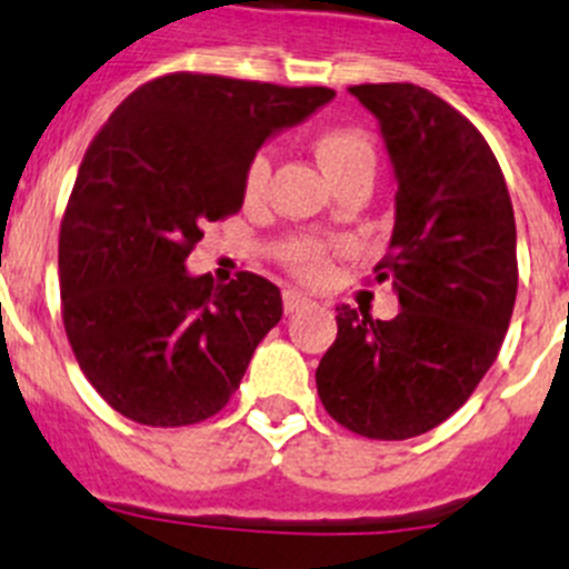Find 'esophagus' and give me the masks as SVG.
I'll list each match as a JSON object with an SVG mask.
<instances>
[{"label": "esophagus", "mask_w": 569, "mask_h": 569, "mask_svg": "<svg viewBox=\"0 0 569 569\" xmlns=\"http://www.w3.org/2000/svg\"><path fill=\"white\" fill-rule=\"evenodd\" d=\"M308 296H301L299 290H284L281 293V305H284V313H296V310L308 308Z\"/></svg>", "instance_id": "34e87169"}]
</instances>
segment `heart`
Returning <instances> with one entry per match:
<instances>
[{"instance_id":"b5f03b06","label":"heart","mask_w":569,"mask_h":569,"mask_svg":"<svg viewBox=\"0 0 569 569\" xmlns=\"http://www.w3.org/2000/svg\"><path fill=\"white\" fill-rule=\"evenodd\" d=\"M316 156H319L333 182L345 179L353 170L376 168L373 139L356 124H333V128L321 130L316 136ZM270 168H273L270 148H259L248 159L244 176H241V190H244L248 202H256V199L264 196L270 182ZM284 261L301 281H321L328 279L330 268H333V248L319 239L301 236V239H293L288 244Z\"/></svg>"}]
</instances>
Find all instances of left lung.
<instances>
[{
  "label": "left lung",
  "mask_w": 569,
  "mask_h": 569,
  "mask_svg": "<svg viewBox=\"0 0 569 569\" xmlns=\"http://www.w3.org/2000/svg\"><path fill=\"white\" fill-rule=\"evenodd\" d=\"M350 93L379 119L399 182L376 281L393 279L401 313L336 308L316 387L341 427L401 441L450 419L499 356L519 290L516 216L490 144L445 99L410 82Z\"/></svg>",
  "instance_id": "obj_1"
}]
</instances>
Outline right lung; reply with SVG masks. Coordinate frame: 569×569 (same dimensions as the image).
Masks as SVG:
<instances>
[{
	"instance_id": "right-lung-1",
	"label": "right lung",
	"mask_w": 569,
	"mask_h": 569,
	"mask_svg": "<svg viewBox=\"0 0 569 569\" xmlns=\"http://www.w3.org/2000/svg\"><path fill=\"white\" fill-rule=\"evenodd\" d=\"M333 97L179 70L136 88L93 136L59 228V290L73 356L116 413L199 425L239 390L281 319L279 288L248 270L219 288L184 261L204 224L239 213L261 142Z\"/></svg>"
}]
</instances>
